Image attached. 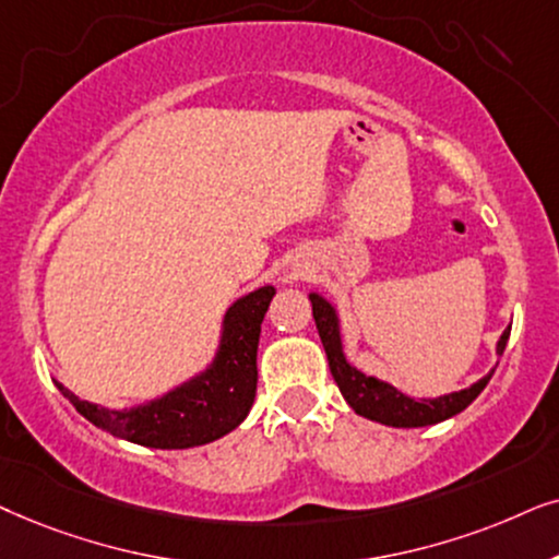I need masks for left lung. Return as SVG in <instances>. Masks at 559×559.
Listing matches in <instances>:
<instances>
[{
    "label": "left lung",
    "mask_w": 559,
    "mask_h": 559,
    "mask_svg": "<svg viewBox=\"0 0 559 559\" xmlns=\"http://www.w3.org/2000/svg\"><path fill=\"white\" fill-rule=\"evenodd\" d=\"M309 301H311V311H314V322H317L319 337H322L326 360H330L334 383L340 385V393L345 396L349 408H353L355 414L366 416L370 421L385 424V427H399V429L440 424L444 419H450V416L465 412V408L480 396V391L486 389L490 376H493L496 370L493 368L488 376H483L480 381H475L463 391L444 393V396H437V399H412L408 393L399 391L396 385H391L389 381H381V378L368 376L362 373L360 368H355L353 362L347 360L345 345H342V322H340L337 307L317 292L309 294ZM509 334H511V324L506 326L501 340L496 342L498 357L503 355Z\"/></svg>",
    "instance_id": "1"
}]
</instances>
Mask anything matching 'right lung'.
<instances>
[{"label": "right lung", "mask_w": 559, "mask_h": 559, "mask_svg": "<svg viewBox=\"0 0 559 559\" xmlns=\"http://www.w3.org/2000/svg\"><path fill=\"white\" fill-rule=\"evenodd\" d=\"M273 296V286H260L229 304L210 366L158 399L130 408H107L79 399L56 381L58 391L84 419L119 440L153 450L210 444L240 427L250 414L258 389L260 324Z\"/></svg>", "instance_id": "right-lung-1"}]
</instances>
